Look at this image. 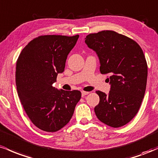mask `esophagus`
I'll list each match as a JSON object with an SVG mask.
<instances>
[{"label": "esophagus", "mask_w": 158, "mask_h": 158, "mask_svg": "<svg viewBox=\"0 0 158 158\" xmlns=\"http://www.w3.org/2000/svg\"><path fill=\"white\" fill-rule=\"evenodd\" d=\"M89 93V92H85V91L81 92V94H82V96H84V95H88Z\"/></svg>", "instance_id": "esophagus-1"}]
</instances>
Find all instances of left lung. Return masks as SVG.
I'll use <instances>...</instances> for the list:
<instances>
[{
  "instance_id": "8db88e82",
  "label": "left lung",
  "mask_w": 158,
  "mask_h": 158,
  "mask_svg": "<svg viewBox=\"0 0 158 158\" xmlns=\"http://www.w3.org/2000/svg\"><path fill=\"white\" fill-rule=\"evenodd\" d=\"M85 40L98 56L101 73L109 74L111 85L108 95L96 91L100 101L95 115L109 126H123L136 116L144 98L148 66L143 51L135 41L113 31L90 33Z\"/></svg>"
}]
</instances>
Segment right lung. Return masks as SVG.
Segmentation results:
<instances>
[{"mask_svg":"<svg viewBox=\"0 0 158 158\" xmlns=\"http://www.w3.org/2000/svg\"><path fill=\"white\" fill-rule=\"evenodd\" d=\"M79 35H45L31 40L16 62L15 84L24 110L33 125L56 132L70 121L81 98L78 90H58L52 86L63 72L67 56Z\"/></svg>","mask_w":158,"mask_h":158,"instance_id":"1","label":"right lung"}]
</instances>
